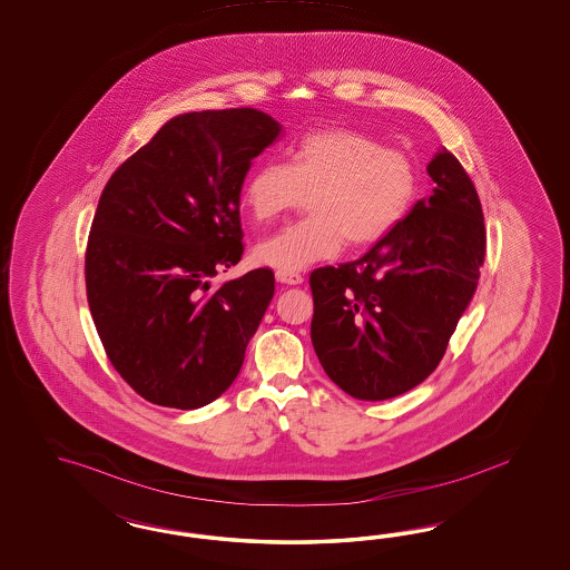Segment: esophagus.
Returning <instances> with one entry per match:
<instances>
[{
  "label": "esophagus",
  "instance_id": "34e87169",
  "mask_svg": "<svg viewBox=\"0 0 570 570\" xmlns=\"http://www.w3.org/2000/svg\"><path fill=\"white\" fill-rule=\"evenodd\" d=\"M276 279L279 284H288V286H298L303 282V276L296 272H276Z\"/></svg>",
  "mask_w": 570,
  "mask_h": 570
}]
</instances>
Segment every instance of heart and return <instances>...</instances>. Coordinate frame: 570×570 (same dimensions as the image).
I'll use <instances>...</instances> for the list:
<instances>
[{
	"label": "heart",
	"mask_w": 570,
	"mask_h": 570,
	"mask_svg": "<svg viewBox=\"0 0 570 570\" xmlns=\"http://www.w3.org/2000/svg\"><path fill=\"white\" fill-rule=\"evenodd\" d=\"M417 194L410 156L351 127L311 131L291 153V165L261 163L242 184V207L255 224L276 222L309 196L311 217L253 248V259L277 272H298L334 259L345 240L372 246L407 215Z\"/></svg>",
	"instance_id": "obj_1"
}]
</instances>
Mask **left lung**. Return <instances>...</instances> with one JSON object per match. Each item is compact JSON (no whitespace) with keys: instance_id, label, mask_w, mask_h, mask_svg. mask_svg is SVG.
Listing matches in <instances>:
<instances>
[{"instance_id":"8db88e82","label":"left lung","mask_w":570,"mask_h":570,"mask_svg":"<svg viewBox=\"0 0 570 570\" xmlns=\"http://www.w3.org/2000/svg\"><path fill=\"white\" fill-rule=\"evenodd\" d=\"M426 171L431 196L386 238L311 274V343L351 397L384 401L429 379L476 291L487 244L476 188L445 148Z\"/></svg>"}]
</instances>
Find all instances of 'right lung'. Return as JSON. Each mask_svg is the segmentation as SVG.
<instances>
[{
	"label": "right lung",
	"mask_w": 570,
	"mask_h": 570,
	"mask_svg": "<svg viewBox=\"0 0 570 570\" xmlns=\"http://www.w3.org/2000/svg\"><path fill=\"white\" fill-rule=\"evenodd\" d=\"M282 125L255 108L165 122L104 188L86 253L104 351L146 401L196 410L236 380L269 301L272 269L210 291L244 253V177Z\"/></svg>",
	"instance_id": "1"
}]
</instances>
